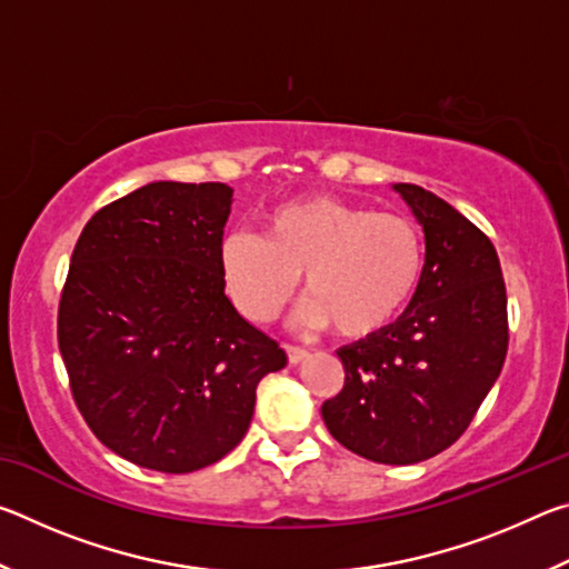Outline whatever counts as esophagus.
Listing matches in <instances>:
<instances>
[{
	"label": "esophagus",
	"mask_w": 569,
	"mask_h": 569,
	"mask_svg": "<svg viewBox=\"0 0 569 569\" xmlns=\"http://www.w3.org/2000/svg\"><path fill=\"white\" fill-rule=\"evenodd\" d=\"M286 353H288V361H291V363H301L308 356V351L301 349V346H296V343H286Z\"/></svg>",
	"instance_id": "esophagus-1"
}]
</instances>
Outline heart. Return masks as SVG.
<instances>
[{"label":"heart","instance_id":"heart-1","mask_svg":"<svg viewBox=\"0 0 569 569\" xmlns=\"http://www.w3.org/2000/svg\"><path fill=\"white\" fill-rule=\"evenodd\" d=\"M223 273L256 323L281 311L303 273V319L366 339L411 303L423 276V236L403 213L331 196L293 198L261 218V236L226 240Z\"/></svg>","mask_w":569,"mask_h":569}]
</instances>
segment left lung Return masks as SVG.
Listing matches in <instances>:
<instances>
[{
	"label": "left lung",
	"mask_w": 569,
	"mask_h": 569,
	"mask_svg": "<svg viewBox=\"0 0 569 569\" xmlns=\"http://www.w3.org/2000/svg\"><path fill=\"white\" fill-rule=\"evenodd\" d=\"M423 226L421 283L397 323L343 346L331 437L379 465H417L465 435L502 371L509 326L497 250L435 192L397 182Z\"/></svg>",
	"instance_id": "left-lung-1"
}]
</instances>
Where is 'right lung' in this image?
I'll use <instances>...</instances> for the list:
<instances>
[{
  "label": "right lung",
  "instance_id": "right-lung-1",
  "mask_svg": "<svg viewBox=\"0 0 569 569\" xmlns=\"http://www.w3.org/2000/svg\"><path fill=\"white\" fill-rule=\"evenodd\" d=\"M223 182H150L77 238L57 308L72 399L132 465L188 475L246 437L256 387L286 351L226 296Z\"/></svg>",
  "mask_w": 569,
  "mask_h": 569
}]
</instances>
